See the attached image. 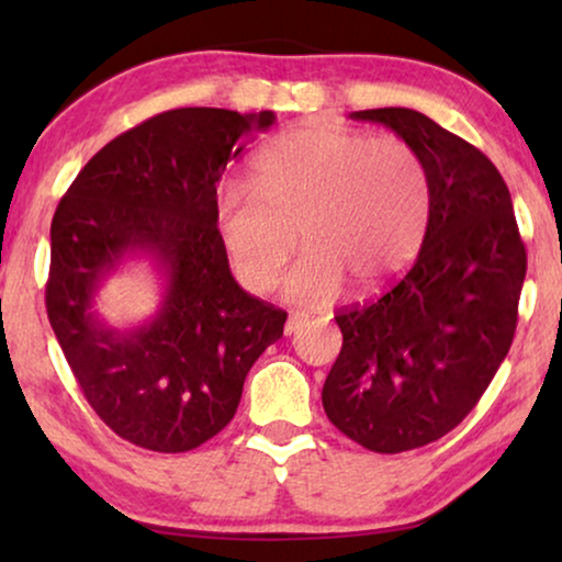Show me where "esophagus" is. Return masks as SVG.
<instances>
[{
    "mask_svg": "<svg viewBox=\"0 0 562 562\" xmlns=\"http://www.w3.org/2000/svg\"><path fill=\"white\" fill-rule=\"evenodd\" d=\"M306 325V314H299V312H294V314H289V319H286V325H283V335H296L299 329H302Z\"/></svg>",
    "mask_w": 562,
    "mask_h": 562,
    "instance_id": "obj_1",
    "label": "esophagus"
}]
</instances>
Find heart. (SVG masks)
<instances>
[{"label": "heart", "mask_w": 562, "mask_h": 562, "mask_svg": "<svg viewBox=\"0 0 562 562\" xmlns=\"http://www.w3.org/2000/svg\"><path fill=\"white\" fill-rule=\"evenodd\" d=\"M429 217V176L409 143L340 127H296L252 160V189H225L217 235L237 281L266 294L283 283L299 304H327L345 289L375 291L417 256Z\"/></svg>", "instance_id": "1"}]
</instances>
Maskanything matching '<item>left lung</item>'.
Returning a JSON list of instances; mask_svg holds the SVG:
<instances>
[{
    "label": "left lung",
    "instance_id": "left-lung-1",
    "mask_svg": "<svg viewBox=\"0 0 562 562\" xmlns=\"http://www.w3.org/2000/svg\"><path fill=\"white\" fill-rule=\"evenodd\" d=\"M350 117L419 153L429 217L409 271L375 302L337 312L342 350L322 406L363 448L404 452L448 435L488 389L517 329L527 252L509 189L479 148L404 106Z\"/></svg>",
    "mask_w": 562,
    "mask_h": 562
}]
</instances>
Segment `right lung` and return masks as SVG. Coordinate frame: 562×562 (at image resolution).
Segmentation results:
<instances>
[{"label": "right lung", "instance_id": "right-lung-1", "mask_svg": "<svg viewBox=\"0 0 562 562\" xmlns=\"http://www.w3.org/2000/svg\"><path fill=\"white\" fill-rule=\"evenodd\" d=\"M273 112L183 106L106 143L50 222L45 310L99 419L137 448L187 452L235 417L245 375L283 335L286 312L240 289L214 222L227 160ZM165 281L159 312L133 330L93 310L130 257Z\"/></svg>", "mask_w": 562, "mask_h": 562}]
</instances>
